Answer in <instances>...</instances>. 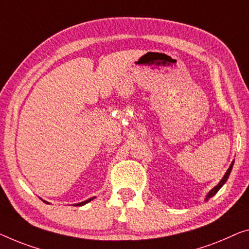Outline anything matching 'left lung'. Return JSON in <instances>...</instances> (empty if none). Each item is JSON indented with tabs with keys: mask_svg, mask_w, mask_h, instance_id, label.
Returning a JSON list of instances; mask_svg holds the SVG:
<instances>
[{
	"mask_svg": "<svg viewBox=\"0 0 249 249\" xmlns=\"http://www.w3.org/2000/svg\"><path fill=\"white\" fill-rule=\"evenodd\" d=\"M232 165H233V162L231 163V166H229V169L227 170V172H226V173H225V176H224V178H222V179H221V181H220V182H219V183H218V184L216 185V187H214V188L213 189V190H211V191L209 192V194H208V196H207V198H206V201H208V200H209V199L211 198V196H213L214 195H216V194H217V192H218V191H219V189H220V188L222 187V185H224V184H225V182H226V181H227V179H228L229 174H231V172Z\"/></svg>",
	"mask_w": 249,
	"mask_h": 249,
	"instance_id": "8db88e82",
	"label": "left lung"
}]
</instances>
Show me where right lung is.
<instances>
[{
    "instance_id": "obj_1",
    "label": "right lung",
    "mask_w": 249,
    "mask_h": 249,
    "mask_svg": "<svg viewBox=\"0 0 249 249\" xmlns=\"http://www.w3.org/2000/svg\"><path fill=\"white\" fill-rule=\"evenodd\" d=\"M92 199H94V198H90V199H88V200H86V201H84V202H79V203H77V205H75V206H84L85 203L89 202V201H90V200H92ZM44 202H46V201H44ZM47 203H48V202H47Z\"/></svg>"
}]
</instances>
